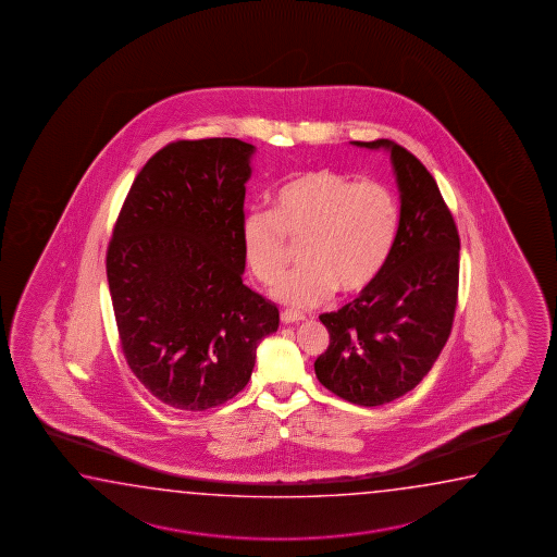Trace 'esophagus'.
Masks as SVG:
<instances>
[{"label":"esophagus","mask_w":557,"mask_h":557,"mask_svg":"<svg viewBox=\"0 0 557 557\" xmlns=\"http://www.w3.org/2000/svg\"><path fill=\"white\" fill-rule=\"evenodd\" d=\"M281 320H283V324H300L305 320V314H296V312L284 310L283 314H281Z\"/></svg>","instance_id":"1"}]
</instances>
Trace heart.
Here are the masks:
<instances>
[{"instance_id":"1","label":"heart","mask_w":557,"mask_h":557,"mask_svg":"<svg viewBox=\"0 0 557 557\" xmlns=\"http://www.w3.org/2000/svg\"><path fill=\"white\" fill-rule=\"evenodd\" d=\"M397 225L399 206L389 187L314 170L278 187L273 209L247 211L240 240L252 274L273 283L287 260V240L302 239L301 267L276 281L271 295L290 308H312L334 290L368 288L387 262Z\"/></svg>"}]
</instances>
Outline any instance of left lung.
<instances>
[{
  "instance_id": "obj_1",
  "label": "left lung",
  "mask_w": 557,
  "mask_h": 557,
  "mask_svg": "<svg viewBox=\"0 0 557 557\" xmlns=\"http://www.w3.org/2000/svg\"><path fill=\"white\" fill-rule=\"evenodd\" d=\"M387 150L399 189V225L375 281L320 322L330 346L314 361L318 382L349 404L375 407L411 392L445 348L458 293L455 219L435 177L392 140L351 143Z\"/></svg>"
}]
</instances>
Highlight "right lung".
Segmentation results:
<instances>
[{"mask_svg": "<svg viewBox=\"0 0 557 557\" xmlns=\"http://www.w3.org/2000/svg\"><path fill=\"white\" fill-rule=\"evenodd\" d=\"M252 144H168L136 175L107 252L112 308L134 375L162 404L206 411L251 380L278 308L243 284Z\"/></svg>", "mask_w": 557, "mask_h": 557, "instance_id": "right-lung-1", "label": "right lung"}]
</instances>
